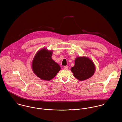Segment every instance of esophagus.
Segmentation results:
<instances>
[{"label":"esophagus","mask_w":122,"mask_h":122,"mask_svg":"<svg viewBox=\"0 0 122 122\" xmlns=\"http://www.w3.org/2000/svg\"><path fill=\"white\" fill-rule=\"evenodd\" d=\"M64 68L65 70H68V67L67 66H64Z\"/></svg>","instance_id":"obj_1"}]
</instances>
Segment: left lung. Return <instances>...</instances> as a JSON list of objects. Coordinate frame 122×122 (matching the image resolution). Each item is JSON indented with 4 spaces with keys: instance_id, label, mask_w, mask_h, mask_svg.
Wrapping results in <instances>:
<instances>
[{
    "instance_id": "1",
    "label": "left lung",
    "mask_w": 122,
    "mask_h": 122,
    "mask_svg": "<svg viewBox=\"0 0 122 122\" xmlns=\"http://www.w3.org/2000/svg\"><path fill=\"white\" fill-rule=\"evenodd\" d=\"M73 76L80 81L91 77L95 73L94 63L88 57H77L75 59V65L71 69Z\"/></svg>"
}]
</instances>
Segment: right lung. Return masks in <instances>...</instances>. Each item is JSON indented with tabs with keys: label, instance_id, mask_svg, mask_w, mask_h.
Here are the masks:
<instances>
[{
	"label": "right lung",
	"instance_id": "right-lung-1",
	"mask_svg": "<svg viewBox=\"0 0 122 122\" xmlns=\"http://www.w3.org/2000/svg\"><path fill=\"white\" fill-rule=\"evenodd\" d=\"M52 51L41 49L36 54L32 60V70L42 80L50 81L61 69L59 65L52 59Z\"/></svg>",
	"mask_w": 122,
	"mask_h": 122
}]
</instances>
